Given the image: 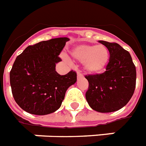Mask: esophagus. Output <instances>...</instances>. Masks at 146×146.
<instances>
[{
  "instance_id": "34e87169",
  "label": "esophagus",
  "mask_w": 146,
  "mask_h": 146,
  "mask_svg": "<svg viewBox=\"0 0 146 146\" xmlns=\"http://www.w3.org/2000/svg\"><path fill=\"white\" fill-rule=\"evenodd\" d=\"M83 77V75L80 72H77V78H81Z\"/></svg>"
}]
</instances>
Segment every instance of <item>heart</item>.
Segmentation results:
<instances>
[{"label":"heart","instance_id":"heart-1","mask_svg":"<svg viewBox=\"0 0 146 146\" xmlns=\"http://www.w3.org/2000/svg\"><path fill=\"white\" fill-rule=\"evenodd\" d=\"M71 56L78 62H83L84 69L89 74L102 73L110 62V51L103 44L76 45L70 51Z\"/></svg>","mask_w":146,"mask_h":146}]
</instances>
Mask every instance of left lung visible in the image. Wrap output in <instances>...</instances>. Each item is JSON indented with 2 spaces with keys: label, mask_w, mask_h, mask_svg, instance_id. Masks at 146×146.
Instances as JSON below:
<instances>
[{
  "label": "left lung",
  "mask_w": 146,
  "mask_h": 146,
  "mask_svg": "<svg viewBox=\"0 0 146 146\" xmlns=\"http://www.w3.org/2000/svg\"><path fill=\"white\" fill-rule=\"evenodd\" d=\"M109 49L110 58L102 74L88 75L86 99L92 110L111 113L120 110L130 101L136 84V69L128 51L116 43L98 40Z\"/></svg>",
  "instance_id": "left-lung-1"
}]
</instances>
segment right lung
<instances>
[{"label":"right lung","mask_w":146,"mask_h":146,"mask_svg":"<svg viewBox=\"0 0 146 146\" xmlns=\"http://www.w3.org/2000/svg\"><path fill=\"white\" fill-rule=\"evenodd\" d=\"M58 37L28 46L15 61L10 72L11 92L26 112L34 115H47L60 108L67 89L76 82V73L66 75L56 72L58 57L69 41Z\"/></svg>","instance_id":"right-lung-1"}]
</instances>
